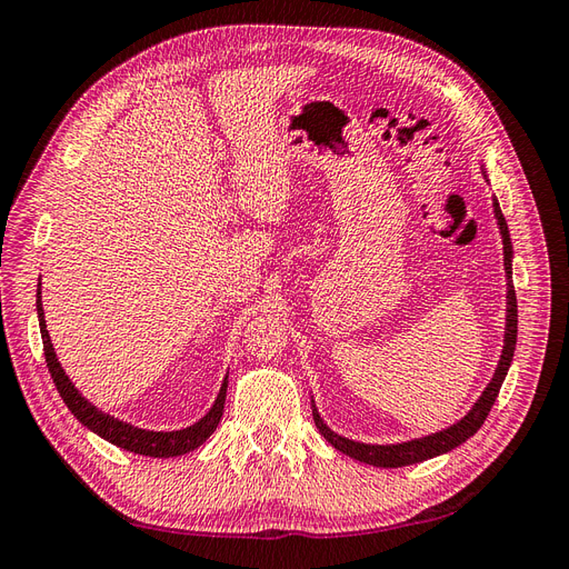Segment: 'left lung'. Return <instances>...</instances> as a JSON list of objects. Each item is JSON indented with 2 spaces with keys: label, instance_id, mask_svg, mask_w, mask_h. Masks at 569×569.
<instances>
[{
  "label": "left lung",
  "instance_id": "8db88e82",
  "mask_svg": "<svg viewBox=\"0 0 569 569\" xmlns=\"http://www.w3.org/2000/svg\"><path fill=\"white\" fill-rule=\"evenodd\" d=\"M493 213L498 220V228H501V237H503V266L508 272V316H506V343H503V353L501 360H498V368L493 372V380L489 382V387L485 389V393L479 396V401L472 406V410L465 416L460 422L451 425L443 432L429 435L422 439H412V441H403V443H391V446H372V443H360V441H351L343 439L339 435H335L330 427L322 422V418L318 416V410L313 406V420L316 427L320 429V435L330 441L337 451L347 453L360 462L375 465V468H403V465H412V462H422L427 458H435L441 453H449L456 446H460L462 441H468L477 429L485 425L489 410L496 401L498 391H501V385L508 375L510 360L515 353V341H518V297H515V287H512V244H510V232H508V222L501 213V206L498 201H493Z\"/></svg>",
  "mask_w": 569,
  "mask_h": 569
}]
</instances>
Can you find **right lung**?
Here are the masks:
<instances>
[{"mask_svg":"<svg viewBox=\"0 0 569 569\" xmlns=\"http://www.w3.org/2000/svg\"><path fill=\"white\" fill-rule=\"evenodd\" d=\"M38 318H40V332H42L47 368H49L51 380H54V385H57V391L61 393V399L68 406V410H71L84 427L92 429V432L99 435L101 439L111 441L113 446H118V449H126V451L140 453V456L173 458V456H182V453L194 451L197 446H201L206 439H209L216 432V427L222 418V408H226L228 377L220 387V393H218L213 408L206 412V416L199 422H194L192 427H187V429H178V432H149V429L132 427L123 420L107 416V412H101L99 408H94L88 399H84V396L73 387L71 380H68V375L63 372L59 358L54 353V347H51L49 332H47L40 289H38Z\"/></svg>","mask_w":569,"mask_h":569,"instance_id":"1","label":"right lung"}]
</instances>
